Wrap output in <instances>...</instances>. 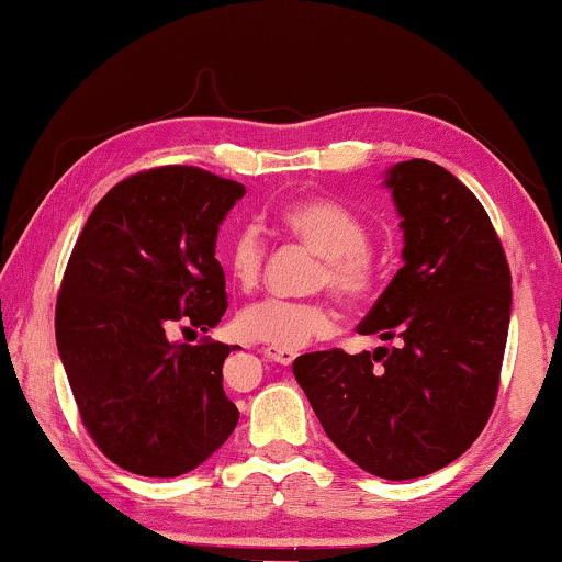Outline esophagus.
Instances as JSON below:
<instances>
[{
    "label": "esophagus",
    "instance_id": "esophagus-1",
    "mask_svg": "<svg viewBox=\"0 0 562 562\" xmlns=\"http://www.w3.org/2000/svg\"><path fill=\"white\" fill-rule=\"evenodd\" d=\"M265 358L272 360V362H280V364H290L292 360L297 358V352H295V350H284V347L267 345V347H265Z\"/></svg>",
    "mask_w": 562,
    "mask_h": 562
}]
</instances>
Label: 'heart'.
<instances>
[{
    "mask_svg": "<svg viewBox=\"0 0 562 562\" xmlns=\"http://www.w3.org/2000/svg\"><path fill=\"white\" fill-rule=\"evenodd\" d=\"M284 235L317 255L310 272V290H333L345 305H364L382 284V260L368 245V225L333 200H300L278 212ZM267 249L260 227L239 225L229 235L222 262L243 292L260 288ZM239 335L252 342H267L284 350H297L335 329V310L327 300H262L245 307L237 317Z\"/></svg>",
    "mask_w": 562,
    "mask_h": 562,
    "instance_id": "heart-1",
    "label": "heart"
}]
</instances>
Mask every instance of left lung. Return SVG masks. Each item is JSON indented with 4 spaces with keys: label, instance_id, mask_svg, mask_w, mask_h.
<instances>
[{
    "label": "left lung",
    "instance_id": "left-lung-1",
    "mask_svg": "<svg viewBox=\"0 0 562 562\" xmlns=\"http://www.w3.org/2000/svg\"><path fill=\"white\" fill-rule=\"evenodd\" d=\"M403 260L360 335L397 347H340L292 362L327 438L355 465L413 480L458 460L495 407L510 325V267L483 204L448 169L409 159L387 172Z\"/></svg>",
    "mask_w": 562,
    "mask_h": 562
}]
</instances>
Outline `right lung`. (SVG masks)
I'll use <instances>...</instances> for the list:
<instances>
[{
  "mask_svg": "<svg viewBox=\"0 0 562 562\" xmlns=\"http://www.w3.org/2000/svg\"><path fill=\"white\" fill-rule=\"evenodd\" d=\"M245 187L167 165L114 184L89 215L61 278L55 333L79 417L97 448L145 477L202 465L239 420L222 390L233 347L167 340L207 333L227 310L217 229Z\"/></svg>",
  "mask_w": 562,
  "mask_h": 562,
  "instance_id": "obj_1",
  "label": "right lung"
}]
</instances>
